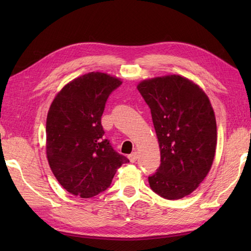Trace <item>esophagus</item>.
<instances>
[{
  "mask_svg": "<svg viewBox=\"0 0 251 251\" xmlns=\"http://www.w3.org/2000/svg\"><path fill=\"white\" fill-rule=\"evenodd\" d=\"M128 158H129V161L131 162V163H135L136 161H137V158H138V154H137V152H132L130 155L128 156Z\"/></svg>",
  "mask_w": 251,
  "mask_h": 251,
  "instance_id": "34e87169",
  "label": "esophagus"
}]
</instances>
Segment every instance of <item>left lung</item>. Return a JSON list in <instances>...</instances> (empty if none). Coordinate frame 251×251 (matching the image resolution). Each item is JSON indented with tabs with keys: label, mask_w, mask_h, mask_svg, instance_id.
<instances>
[{
	"label": "left lung",
	"mask_w": 251,
	"mask_h": 251,
	"mask_svg": "<svg viewBox=\"0 0 251 251\" xmlns=\"http://www.w3.org/2000/svg\"><path fill=\"white\" fill-rule=\"evenodd\" d=\"M137 88L151 109L161 151V165L149 183L164 199H182L197 189L214 162V109L199 85L175 74L145 79Z\"/></svg>",
	"instance_id": "8db88e82"
}]
</instances>
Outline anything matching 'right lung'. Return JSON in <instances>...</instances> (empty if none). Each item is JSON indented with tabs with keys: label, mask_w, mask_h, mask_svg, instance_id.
<instances>
[{
	"label": "right lung",
	"mask_w": 251,
	"mask_h": 251,
	"mask_svg": "<svg viewBox=\"0 0 251 251\" xmlns=\"http://www.w3.org/2000/svg\"><path fill=\"white\" fill-rule=\"evenodd\" d=\"M122 84L106 73L74 78L57 94L46 120V154L52 174L69 193L89 199L109 188L123 164L101 125L110 94Z\"/></svg>",
	"instance_id": "right-lung-1"
}]
</instances>
